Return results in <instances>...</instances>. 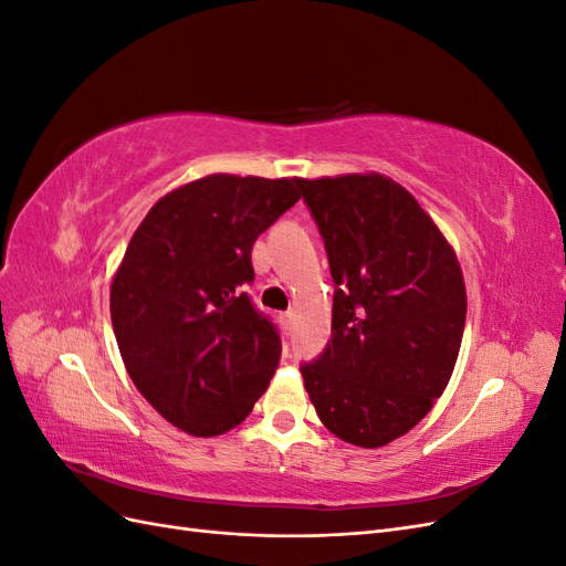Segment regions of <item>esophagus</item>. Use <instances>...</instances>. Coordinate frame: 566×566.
<instances>
[{
    "label": "esophagus",
    "mask_w": 566,
    "mask_h": 566,
    "mask_svg": "<svg viewBox=\"0 0 566 566\" xmlns=\"http://www.w3.org/2000/svg\"><path fill=\"white\" fill-rule=\"evenodd\" d=\"M279 321H281V325L285 331H290V325H293V312H285V314H281L279 316Z\"/></svg>",
    "instance_id": "obj_1"
}]
</instances>
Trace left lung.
I'll return each instance as SVG.
<instances>
[{
  "instance_id": "obj_1",
  "label": "left lung",
  "mask_w": 566,
  "mask_h": 566,
  "mask_svg": "<svg viewBox=\"0 0 566 566\" xmlns=\"http://www.w3.org/2000/svg\"><path fill=\"white\" fill-rule=\"evenodd\" d=\"M335 281L333 337L304 387L321 422L380 449L430 413L465 331V281L451 243L394 179H300Z\"/></svg>"
}]
</instances>
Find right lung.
Wrapping results in <instances>:
<instances>
[{
  "mask_svg": "<svg viewBox=\"0 0 566 566\" xmlns=\"http://www.w3.org/2000/svg\"><path fill=\"white\" fill-rule=\"evenodd\" d=\"M300 179L210 175L163 196L119 262L111 318L144 399L179 430L241 424L279 368L281 337L254 310L252 245L300 200Z\"/></svg>",
  "mask_w": 566,
  "mask_h": 566,
  "instance_id": "right-lung-1",
  "label": "right lung"
}]
</instances>
